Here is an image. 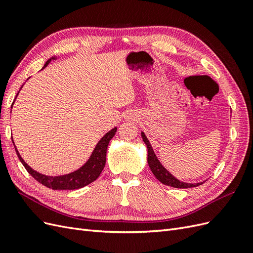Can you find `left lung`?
I'll return each mask as SVG.
<instances>
[{"instance_id": "1", "label": "left lung", "mask_w": 253, "mask_h": 253, "mask_svg": "<svg viewBox=\"0 0 253 253\" xmlns=\"http://www.w3.org/2000/svg\"><path fill=\"white\" fill-rule=\"evenodd\" d=\"M143 142L147 144L148 148V164L150 169L152 171V173L154 174L155 177L160 181L163 182L164 185L170 186L173 188H178V189H186V188H193V187H197L202 185L203 182H198V183H188V182H182L180 180H178L177 178H175L174 176L169 172L166 170V168L163 167V165L159 163V160L157 159L154 151H153L151 143L149 142L148 138L145 137V135L143 133H141Z\"/></svg>"}]
</instances>
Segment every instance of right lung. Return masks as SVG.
Masks as SVG:
<instances>
[{
  "mask_svg": "<svg viewBox=\"0 0 253 253\" xmlns=\"http://www.w3.org/2000/svg\"><path fill=\"white\" fill-rule=\"evenodd\" d=\"M51 59H55V58L52 57ZM51 59H49L47 62L45 63L44 67L50 62ZM116 131H117V127H114L109 133H106L102 137L101 140L97 143L93 154L90 155L87 163L83 167H81L79 170L70 174L62 175V176H46L34 171L32 168H30L24 160L22 159L17 148L14 147V149H16L17 155L20 159V162L22 163L23 166H24L26 171L32 175L36 180L42 183L43 186L52 190H75V189L83 188L89 185L90 182H93L99 177V175H100L105 166L106 149H108L110 140L113 138L114 135L116 134Z\"/></svg>",
  "mask_w": 253,
  "mask_h": 253,
  "instance_id": "obj_1",
  "label": "right lung"
}]
</instances>
